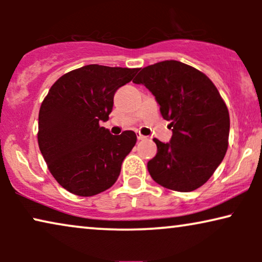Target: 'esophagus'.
I'll list each match as a JSON object with an SVG mask.
<instances>
[{
  "mask_svg": "<svg viewBox=\"0 0 262 262\" xmlns=\"http://www.w3.org/2000/svg\"><path fill=\"white\" fill-rule=\"evenodd\" d=\"M136 135H137V138L139 139V141H142V139L145 138V136H143L141 132H136Z\"/></svg>",
  "mask_w": 262,
  "mask_h": 262,
  "instance_id": "obj_1",
  "label": "esophagus"
}]
</instances>
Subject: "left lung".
Instances as JSON below:
<instances>
[{
  "mask_svg": "<svg viewBox=\"0 0 262 262\" xmlns=\"http://www.w3.org/2000/svg\"><path fill=\"white\" fill-rule=\"evenodd\" d=\"M134 82L152 93L173 127L169 143L154 139L157 154L148 162L154 181L178 192L199 188L223 161L229 144V111L216 85L178 60L143 68Z\"/></svg>",
  "mask_w": 262,
  "mask_h": 262,
  "instance_id": "obj_1",
  "label": "left lung"
}]
</instances>
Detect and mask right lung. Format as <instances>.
Wrapping results in <instances>:
<instances>
[{"label": "right lung", "instance_id": "1", "mask_svg": "<svg viewBox=\"0 0 262 262\" xmlns=\"http://www.w3.org/2000/svg\"><path fill=\"white\" fill-rule=\"evenodd\" d=\"M138 70L89 64L60 76L41 102L39 149L52 177L73 194H99L119 177L137 136H113L99 123L108 120L114 94Z\"/></svg>", "mask_w": 262, "mask_h": 262}]
</instances>
